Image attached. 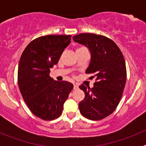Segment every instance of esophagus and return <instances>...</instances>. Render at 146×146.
Here are the masks:
<instances>
[{"instance_id": "1", "label": "esophagus", "mask_w": 146, "mask_h": 146, "mask_svg": "<svg viewBox=\"0 0 146 146\" xmlns=\"http://www.w3.org/2000/svg\"><path fill=\"white\" fill-rule=\"evenodd\" d=\"M79 87V85L77 84V83H74V89H77Z\"/></svg>"}]
</instances>
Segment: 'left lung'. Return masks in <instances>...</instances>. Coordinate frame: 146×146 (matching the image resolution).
Listing matches in <instances>:
<instances>
[{
    "label": "left lung",
    "instance_id": "1",
    "mask_svg": "<svg viewBox=\"0 0 146 146\" xmlns=\"http://www.w3.org/2000/svg\"><path fill=\"white\" fill-rule=\"evenodd\" d=\"M75 42L84 45L91 52L87 74H94L96 82L92 88L79 86L84 99L79 103L81 114L98 121L113 113L119 104L126 80L123 55L113 40L102 35L80 33L73 36Z\"/></svg>",
    "mask_w": 146,
    "mask_h": 146
}]
</instances>
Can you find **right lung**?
<instances>
[{"mask_svg":"<svg viewBox=\"0 0 146 146\" xmlns=\"http://www.w3.org/2000/svg\"><path fill=\"white\" fill-rule=\"evenodd\" d=\"M70 35H47L30 42L18 66V86L30 110L38 118L50 121L58 118L73 88L67 81L54 80L50 69L56 65Z\"/></svg>","mask_w":146,"mask_h":146,"instance_id":"add662e5","label":"right lung"}]
</instances>
